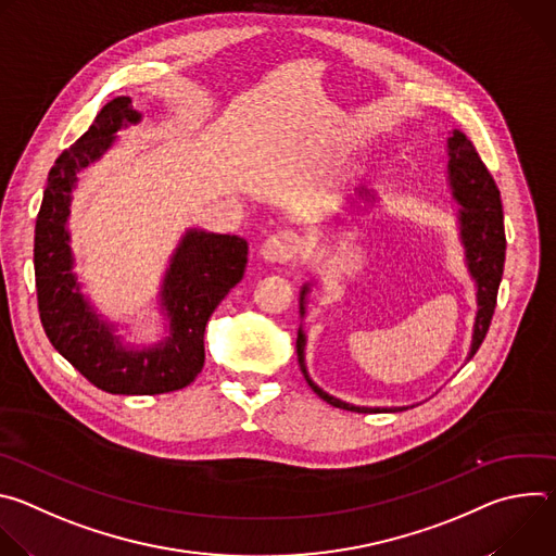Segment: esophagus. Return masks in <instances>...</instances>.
I'll use <instances>...</instances> for the list:
<instances>
[{
    "label": "esophagus",
    "mask_w": 556,
    "mask_h": 556,
    "mask_svg": "<svg viewBox=\"0 0 556 556\" xmlns=\"http://www.w3.org/2000/svg\"><path fill=\"white\" fill-rule=\"evenodd\" d=\"M301 251V237L294 230H277L262 244V257L273 264H286Z\"/></svg>",
    "instance_id": "1"
}]
</instances>
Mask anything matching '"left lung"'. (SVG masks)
Segmentation results:
<instances>
[{"instance_id": "1", "label": "left lung", "mask_w": 556, "mask_h": 556, "mask_svg": "<svg viewBox=\"0 0 556 556\" xmlns=\"http://www.w3.org/2000/svg\"><path fill=\"white\" fill-rule=\"evenodd\" d=\"M446 149H448V185L453 191V198L459 204V213H457V222H459V240L464 247V257H466V268L478 286V314H475V326H472V343H470V352H468V361L475 356V352L480 350L493 312H495V303H497V290H500V281L504 275V260H506V232H504V211H502V198H500V189L493 180V176L489 174L486 165L482 163V157L475 151L472 142L459 131L453 129L448 140H446ZM361 195H371L367 189L361 191ZM374 200V198H371ZM309 292V286L305 283L301 288V296H299V312L301 316H305V296ZM305 334L299 328L296 334V356H299V365L301 371L307 380V384L312 387V391L316 395L339 409H348V412H356V414H371V412H403L409 407H356L350 403H343L334 395L326 393L321 387H316L312 382V378L307 376L305 369Z\"/></svg>"}]
</instances>
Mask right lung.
Returning a JSON list of instances; mask_svg holds the SVG:
<instances>
[{
    "label": "right lung",
    "instance_id": "add662e5",
    "mask_svg": "<svg viewBox=\"0 0 556 556\" xmlns=\"http://www.w3.org/2000/svg\"><path fill=\"white\" fill-rule=\"evenodd\" d=\"M140 123L129 97L110 101L90 129L65 149L48 174L35 226L39 316L52 348L94 387L121 395H155L187 387L204 367V328L213 309L244 277L249 244L237 235L189 228L161 288L167 337L136 348L116 334L81 292L70 249V204L76 174L112 147L116 131Z\"/></svg>",
    "mask_w": 556,
    "mask_h": 556
}]
</instances>
